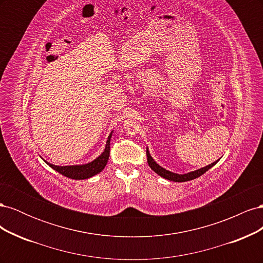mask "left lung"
Instances as JSON below:
<instances>
[{
	"instance_id": "left-lung-1",
	"label": "left lung",
	"mask_w": 263,
	"mask_h": 263,
	"mask_svg": "<svg viewBox=\"0 0 263 263\" xmlns=\"http://www.w3.org/2000/svg\"><path fill=\"white\" fill-rule=\"evenodd\" d=\"M147 161H148V164L151 168V170H154L158 176L162 177L163 179H166V180H170V181H173V182H185V181H191V180H194L198 177H201L202 174H204L206 171L210 170L213 165H215L217 163V161H215L209 165L204 166V168H201L198 170H195V171H191L189 173H184V174H179V173H174V172H171L169 170H165L164 168H162V166L159 165L154 159L153 157L150 156V153L149 150L147 148Z\"/></svg>"
}]
</instances>
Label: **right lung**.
<instances>
[{"instance_id":"obj_1","label":"right lung","mask_w":263,"mask_h":263,"mask_svg":"<svg viewBox=\"0 0 263 263\" xmlns=\"http://www.w3.org/2000/svg\"><path fill=\"white\" fill-rule=\"evenodd\" d=\"M113 132L109 134V136L106 140V146L103 153L93 161L85 163V164H76V165H54L52 163H49L45 161L48 164L50 168L59 172L62 176L67 178L73 179V180H84L94 177L95 174L100 173L103 169L105 168L107 163L108 157H109V145H110V138H112Z\"/></svg>"}]
</instances>
